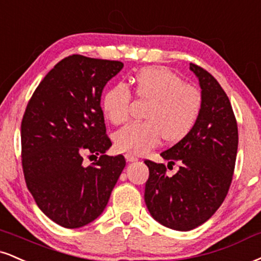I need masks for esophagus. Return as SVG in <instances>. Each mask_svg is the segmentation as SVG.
I'll return each mask as SVG.
<instances>
[{
	"label": "esophagus",
	"mask_w": 261,
	"mask_h": 261,
	"mask_svg": "<svg viewBox=\"0 0 261 261\" xmlns=\"http://www.w3.org/2000/svg\"><path fill=\"white\" fill-rule=\"evenodd\" d=\"M125 159H126L127 162H136L137 161V158L135 155H133V154H125Z\"/></svg>",
	"instance_id": "obj_1"
}]
</instances>
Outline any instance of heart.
I'll return each mask as SVG.
<instances>
[{"label":"heart","mask_w":261,"mask_h":261,"mask_svg":"<svg viewBox=\"0 0 261 261\" xmlns=\"http://www.w3.org/2000/svg\"><path fill=\"white\" fill-rule=\"evenodd\" d=\"M133 81L135 95L148 100L143 113L146 121L128 124L115 134L118 150L143 154L158 146L163 139L177 143L192 133L203 108L202 92L196 86L184 83L180 75L161 65L140 69ZM131 98L126 85H113L100 100L105 117L115 125L126 121Z\"/></svg>","instance_id":"1"}]
</instances>
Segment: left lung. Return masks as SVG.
I'll return each instance as SVG.
<instances>
[{
    "mask_svg": "<svg viewBox=\"0 0 261 261\" xmlns=\"http://www.w3.org/2000/svg\"><path fill=\"white\" fill-rule=\"evenodd\" d=\"M190 69L202 89V113L186 139L161 153L169 165L181 163L180 170L169 177L164 164L144 161L149 169L147 208L156 221L176 231L198 227L219 209L230 190L238 148L237 121L227 95L205 69L193 63Z\"/></svg>",
    "mask_w": 261,
    "mask_h": 261,
    "instance_id": "obj_1",
    "label": "left lung"
}]
</instances>
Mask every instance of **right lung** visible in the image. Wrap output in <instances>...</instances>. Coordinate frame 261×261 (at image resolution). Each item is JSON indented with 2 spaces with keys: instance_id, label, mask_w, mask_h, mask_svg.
<instances>
[{
  "instance_id": "obj_1",
  "label": "right lung",
  "mask_w": 261,
  "mask_h": 261,
  "mask_svg": "<svg viewBox=\"0 0 261 261\" xmlns=\"http://www.w3.org/2000/svg\"><path fill=\"white\" fill-rule=\"evenodd\" d=\"M119 61L73 55L43 77L21 120V165L37 206L56 224L77 228L102 214L125 168L122 155L105 154L100 95L121 70ZM85 152L99 155L89 167Z\"/></svg>"
}]
</instances>
